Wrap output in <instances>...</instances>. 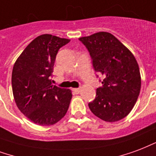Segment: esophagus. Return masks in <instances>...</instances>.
Wrapping results in <instances>:
<instances>
[{"instance_id":"34e87169","label":"esophagus","mask_w":156,"mask_h":156,"mask_svg":"<svg viewBox=\"0 0 156 156\" xmlns=\"http://www.w3.org/2000/svg\"><path fill=\"white\" fill-rule=\"evenodd\" d=\"M73 92L75 94H78V93H80V88H73Z\"/></svg>"}]
</instances>
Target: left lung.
Listing matches in <instances>:
<instances>
[{"instance_id": "obj_1", "label": "left lung", "mask_w": 156, "mask_h": 156, "mask_svg": "<svg viewBox=\"0 0 156 156\" xmlns=\"http://www.w3.org/2000/svg\"><path fill=\"white\" fill-rule=\"evenodd\" d=\"M80 40L89 51L97 73L104 76L102 87L88 103L95 116L107 122L123 119L131 112L141 86L139 65L133 54L108 32H98Z\"/></svg>"}]
</instances>
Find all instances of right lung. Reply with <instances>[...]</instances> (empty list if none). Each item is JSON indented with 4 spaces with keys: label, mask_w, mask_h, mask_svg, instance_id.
I'll return each instance as SVG.
<instances>
[{
    "label": "right lung",
    "mask_w": 156,
    "mask_h": 156,
    "mask_svg": "<svg viewBox=\"0 0 156 156\" xmlns=\"http://www.w3.org/2000/svg\"><path fill=\"white\" fill-rule=\"evenodd\" d=\"M69 41L41 34L29 44L14 64L11 84L15 101L19 110L37 125H54L69 109L71 90L52 85L50 76L58 49Z\"/></svg>",
    "instance_id": "1"
}]
</instances>
